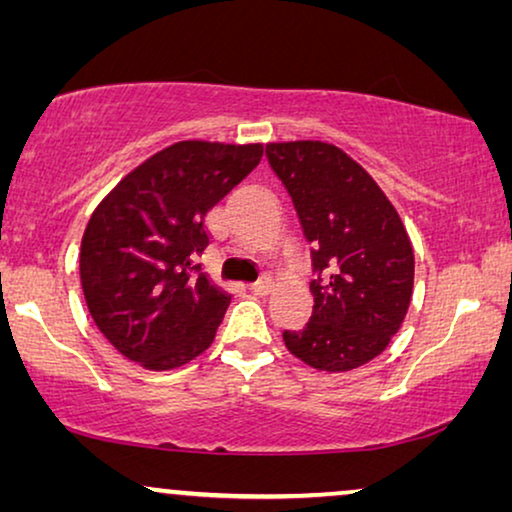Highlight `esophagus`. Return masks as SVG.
<instances>
[{"instance_id": "1", "label": "esophagus", "mask_w": 512, "mask_h": 512, "mask_svg": "<svg viewBox=\"0 0 512 512\" xmlns=\"http://www.w3.org/2000/svg\"><path fill=\"white\" fill-rule=\"evenodd\" d=\"M249 291L254 293V296H268V293L272 291V279L270 277H263V279H258V282H254L249 286Z\"/></svg>"}]
</instances>
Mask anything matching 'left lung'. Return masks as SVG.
<instances>
[{
    "mask_svg": "<svg viewBox=\"0 0 512 512\" xmlns=\"http://www.w3.org/2000/svg\"><path fill=\"white\" fill-rule=\"evenodd\" d=\"M265 156L312 244V317L303 331H284V345L326 373L359 368L387 349L408 314L415 254L401 216L338 146L268 144Z\"/></svg>",
    "mask_w": 512,
    "mask_h": 512,
    "instance_id": "8db88e82",
    "label": "left lung"
}]
</instances>
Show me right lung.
<instances>
[{"label":"right lung","instance_id":"add662e5","mask_svg":"<svg viewBox=\"0 0 512 512\" xmlns=\"http://www.w3.org/2000/svg\"><path fill=\"white\" fill-rule=\"evenodd\" d=\"M261 156V144L177 142L97 205L81 242V286L90 317L125 359L172 370L212 345L230 296L200 270L205 216Z\"/></svg>","mask_w":512,"mask_h":512}]
</instances>
